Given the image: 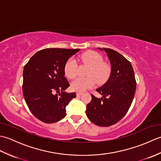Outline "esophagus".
<instances>
[{
    "label": "esophagus",
    "mask_w": 161,
    "mask_h": 161,
    "mask_svg": "<svg viewBox=\"0 0 161 161\" xmlns=\"http://www.w3.org/2000/svg\"><path fill=\"white\" fill-rule=\"evenodd\" d=\"M82 94V93H81V92H77V93H76V95H77V96H80V95Z\"/></svg>",
    "instance_id": "obj_1"
}]
</instances>
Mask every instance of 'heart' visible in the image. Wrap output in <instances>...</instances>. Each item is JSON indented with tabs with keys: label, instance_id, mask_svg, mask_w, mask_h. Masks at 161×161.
<instances>
[{
	"label": "heart",
	"instance_id": "obj_1",
	"mask_svg": "<svg viewBox=\"0 0 161 161\" xmlns=\"http://www.w3.org/2000/svg\"><path fill=\"white\" fill-rule=\"evenodd\" d=\"M78 61L86 64L89 68L87 71V77L77 78L72 81L71 89L74 91L82 92L93 87L97 82L104 83L110 75L111 68L108 64L102 62L103 59L100 54L95 51H87L78 57ZM77 64L73 58L68 59L64 65V73L68 79H73L77 75Z\"/></svg>",
	"mask_w": 161,
	"mask_h": 161
}]
</instances>
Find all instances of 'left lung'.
<instances>
[{"mask_svg":"<svg viewBox=\"0 0 161 161\" xmlns=\"http://www.w3.org/2000/svg\"><path fill=\"white\" fill-rule=\"evenodd\" d=\"M104 50L110 61V76L103 86L96 89L101 98L91 95L92 100L86 106V115L94 124L109 126L119 122L127 113L134 97L136 81L131 63L116 51Z\"/></svg>","mask_w":161,"mask_h":161,"instance_id":"1","label":"left lung"}]
</instances>
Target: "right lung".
<instances>
[{"label": "right lung", "mask_w": 161, "mask_h": 161, "mask_svg": "<svg viewBox=\"0 0 161 161\" xmlns=\"http://www.w3.org/2000/svg\"><path fill=\"white\" fill-rule=\"evenodd\" d=\"M79 51L46 48L34 54L24 66L23 96L30 111L41 121L54 123L66 116V107L76 94L64 92L70 86L64 76V65Z\"/></svg>", "instance_id": "add662e5"}]
</instances>
